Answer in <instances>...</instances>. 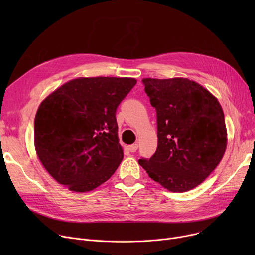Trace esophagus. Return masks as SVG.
I'll list each match as a JSON object with an SVG mask.
<instances>
[{
  "mask_svg": "<svg viewBox=\"0 0 255 255\" xmlns=\"http://www.w3.org/2000/svg\"><path fill=\"white\" fill-rule=\"evenodd\" d=\"M137 149H138V144H137V143H133V144H131V145L128 146V150H129L131 153L136 152Z\"/></svg>",
  "mask_w": 255,
  "mask_h": 255,
  "instance_id": "esophagus-1",
  "label": "esophagus"
}]
</instances>
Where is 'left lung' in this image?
<instances>
[{
	"label": "left lung",
	"instance_id": "8db88e82",
	"mask_svg": "<svg viewBox=\"0 0 255 255\" xmlns=\"http://www.w3.org/2000/svg\"><path fill=\"white\" fill-rule=\"evenodd\" d=\"M156 110L157 150L138 163L155 182L172 192L203 183L226 149L224 114L218 100L188 78H143Z\"/></svg>",
	"mask_w": 255,
	"mask_h": 255
}]
</instances>
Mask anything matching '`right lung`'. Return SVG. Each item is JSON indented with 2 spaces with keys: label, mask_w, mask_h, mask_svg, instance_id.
Returning a JSON list of instances; mask_svg holds the SVG:
<instances>
[{
  "label": "right lung",
  "mask_w": 255,
  "mask_h": 255,
  "mask_svg": "<svg viewBox=\"0 0 255 255\" xmlns=\"http://www.w3.org/2000/svg\"><path fill=\"white\" fill-rule=\"evenodd\" d=\"M135 84L129 77H80L40 104L35 148L57 182L71 191L86 192L114 175L124 157L116 113Z\"/></svg>",
  "instance_id": "1"
}]
</instances>
